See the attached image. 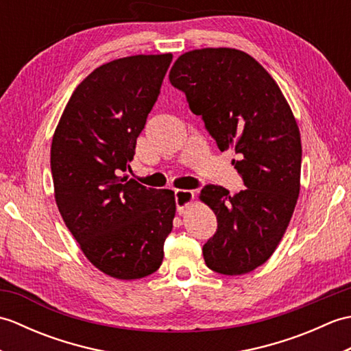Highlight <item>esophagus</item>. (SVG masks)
Segmentation results:
<instances>
[{
    "instance_id": "34e87169",
    "label": "esophagus",
    "mask_w": 351,
    "mask_h": 351,
    "mask_svg": "<svg viewBox=\"0 0 351 351\" xmlns=\"http://www.w3.org/2000/svg\"><path fill=\"white\" fill-rule=\"evenodd\" d=\"M193 199H195V193L191 190H176L175 202H176L178 213H182L184 208L193 202Z\"/></svg>"
}]
</instances>
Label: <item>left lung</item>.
I'll list each match as a JSON object with an SVG mask.
<instances>
[{
  "label": "left lung",
  "instance_id": "1",
  "mask_svg": "<svg viewBox=\"0 0 351 351\" xmlns=\"http://www.w3.org/2000/svg\"><path fill=\"white\" fill-rule=\"evenodd\" d=\"M169 80L220 151L238 155L232 164L245 185L235 196L213 184L200 191L217 217L205 263L220 274L253 271L278 247L299 197L302 141L293 111L270 73L238 49L185 52Z\"/></svg>",
  "mask_w": 351,
  "mask_h": 351
}]
</instances>
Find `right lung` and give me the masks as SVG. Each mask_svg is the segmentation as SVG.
<instances>
[{
    "label": "right lung",
    "instance_id": "1",
    "mask_svg": "<svg viewBox=\"0 0 351 351\" xmlns=\"http://www.w3.org/2000/svg\"><path fill=\"white\" fill-rule=\"evenodd\" d=\"M171 58L132 56L99 66L72 93L52 137L58 211L86 258L116 279L158 270L173 228V191L125 175Z\"/></svg>",
    "mask_w": 351,
    "mask_h": 351
}]
</instances>
